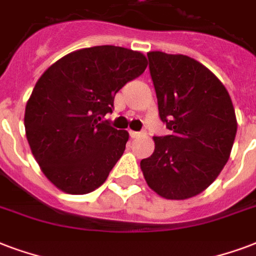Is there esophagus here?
I'll use <instances>...</instances> for the list:
<instances>
[{
	"label": "esophagus",
	"instance_id": "1",
	"mask_svg": "<svg viewBox=\"0 0 256 256\" xmlns=\"http://www.w3.org/2000/svg\"><path fill=\"white\" fill-rule=\"evenodd\" d=\"M130 138H140V136H143L144 135V132H135V130H130Z\"/></svg>",
	"mask_w": 256,
	"mask_h": 256
}]
</instances>
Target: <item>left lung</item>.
Returning <instances> with one entry per match:
<instances>
[{
    "instance_id": "1",
    "label": "left lung",
    "mask_w": 256,
    "mask_h": 256,
    "mask_svg": "<svg viewBox=\"0 0 256 256\" xmlns=\"http://www.w3.org/2000/svg\"><path fill=\"white\" fill-rule=\"evenodd\" d=\"M159 116L172 130L154 136L152 155L140 162L147 185L167 200L202 193L226 166L238 121L228 90L202 63L150 51Z\"/></svg>"
}]
</instances>
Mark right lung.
Listing matches in <instances>:
<instances>
[{
  "label": "right lung",
  "mask_w": 256,
  "mask_h": 256,
  "mask_svg": "<svg viewBox=\"0 0 256 256\" xmlns=\"http://www.w3.org/2000/svg\"><path fill=\"white\" fill-rule=\"evenodd\" d=\"M147 64L139 51L97 46L67 54L38 80L26 106V135L58 189L88 194L106 180L130 134L101 120L112 112L117 92Z\"/></svg>",
  "instance_id": "obj_1"
}]
</instances>
